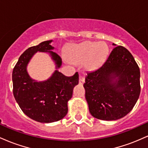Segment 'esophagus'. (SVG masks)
<instances>
[{"mask_svg": "<svg viewBox=\"0 0 148 148\" xmlns=\"http://www.w3.org/2000/svg\"><path fill=\"white\" fill-rule=\"evenodd\" d=\"M85 82V79L84 77H80L79 78V84L81 85H83L84 84V83Z\"/></svg>", "mask_w": 148, "mask_h": 148, "instance_id": "esophagus-1", "label": "esophagus"}]
</instances>
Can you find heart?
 I'll return each mask as SVG.
<instances>
[{"label":"heart","instance_id":"obj_1","mask_svg":"<svg viewBox=\"0 0 148 148\" xmlns=\"http://www.w3.org/2000/svg\"><path fill=\"white\" fill-rule=\"evenodd\" d=\"M107 53L108 47L105 44L86 41L72 45L69 49L67 58L71 63H84L88 70H95L104 62Z\"/></svg>","mask_w":148,"mask_h":148}]
</instances>
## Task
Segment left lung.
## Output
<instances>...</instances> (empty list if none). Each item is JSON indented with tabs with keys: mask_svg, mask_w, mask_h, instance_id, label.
Masks as SVG:
<instances>
[{
	"mask_svg": "<svg viewBox=\"0 0 148 148\" xmlns=\"http://www.w3.org/2000/svg\"><path fill=\"white\" fill-rule=\"evenodd\" d=\"M116 46L99 69L87 73L84 87L90 114L116 120L128 114L140 92V69L125 47Z\"/></svg>",
	"mask_w": 148,
	"mask_h": 148,
	"instance_id": "obj_1",
	"label": "left lung"
}]
</instances>
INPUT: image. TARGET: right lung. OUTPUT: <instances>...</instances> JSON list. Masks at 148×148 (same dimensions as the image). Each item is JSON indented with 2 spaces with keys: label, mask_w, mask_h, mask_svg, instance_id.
Wrapping results in <instances>:
<instances>
[{
  "label": "right lung",
  "mask_w": 148,
  "mask_h": 148,
  "mask_svg": "<svg viewBox=\"0 0 148 148\" xmlns=\"http://www.w3.org/2000/svg\"><path fill=\"white\" fill-rule=\"evenodd\" d=\"M53 40L41 42L25 51L12 72L13 94L22 111L30 118L42 123L58 121L67 115V103L73 89L79 84V74L66 76L58 71L62 66L60 57L53 51ZM37 52H47L56 65V70L47 80L32 79L27 70L31 58Z\"/></svg>",
  "instance_id": "add662e5"
}]
</instances>
